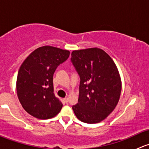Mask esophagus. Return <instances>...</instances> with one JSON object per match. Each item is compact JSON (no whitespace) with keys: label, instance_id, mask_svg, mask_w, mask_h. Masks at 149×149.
Masks as SVG:
<instances>
[{"label":"esophagus","instance_id":"34e87169","mask_svg":"<svg viewBox=\"0 0 149 149\" xmlns=\"http://www.w3.org/2000/svg\"><path fill=\"white\" fill-rule=\"evenodd\" d=\"M64 101H65V103L68 102V97H65V98L64 99Z\"/></svg>","mask_w":149,"mask_h":149}]
</instances>
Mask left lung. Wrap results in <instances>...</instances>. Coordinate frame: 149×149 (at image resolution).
I'll use <instances>...</instances> for the list:
<instances>
[{
	"mask_svg": "<svg viewBox=\"0 0 149 149\" xmlns=\"http://www.w3.org/2000/svg\"><path fill=\"white\" fill-rule=\"evenodd\" d=\"M71 61L81 78L79 102L73 106L76 118L98 123L115 109L120 97L121 78L113 60L100 48L73 50Z\"/></svg>",
	"mask_w": 149,
	"mask_h": 149,
	"instance_id": "8db88e82",
	"label": "left lung"
}]
</instances>
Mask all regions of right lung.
Returning <instances> with one entry per match:
<instances>
[{"label": "right lung", "mask_w": 149, "mask_h": 149, "mask_svg": "<svg viewBox=\"0 0 149 149\" xmlns=\"http://www.w3.org/2000/svg\"><path fill=\"white\" fill-rule=\"evenodd\" d=\"M69 55L67 49L45 45L24 60L18 72L16 88L21 104L29 115L47 120L61 110L63 104L53 92V74Z\"/></svg>", "instance_id": "right-lung-1"}]
</instances>
